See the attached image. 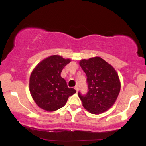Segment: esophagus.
<instances>
[{"mask_svg":"<svg viewBox=\"0 0 146 146\" xmlns=\"http://www.w3.org/2000/svg\"><path fill=\"white\" fill-rule=\"evenodd\" d=\"M75 90H76V91L77 92H78V86H75Z\"/></svg>","mask_w":146,"mask_h":146,"instance_id":"obj_1","label":"esophagus"}]
</instances>
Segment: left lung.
<instances>
[{
  "instance_id": "obj_1",
  "label": "left lung",
  "mask_w": 146,
  "mask_h": 146,
  "mask_svg": "<svg viewBox=\"0 0 146 146\" xmlns=\"http://www.w3.org/2000/svg\"><path fill=\"white\" fill-rule=\"evenodd\" d=\"M80 65L86 75L88 92L78 96L83 106L92 114L106 111L114 104L120 92L119 79L116 71L100 57L82 60Z\"/></svg>"
}]
</instances>
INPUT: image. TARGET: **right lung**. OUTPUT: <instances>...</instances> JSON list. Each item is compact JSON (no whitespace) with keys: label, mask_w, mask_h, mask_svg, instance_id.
I'll list each match as a JSON object with an SVG mask.
<instances>
[{"label":"right lung","mask_w":146,"mask_h":146,"mask_svg":"<svg viewBox=\"0 0 146 146\" xmlns=\"http://www.w3.org/2000/svg\"><path fill=\"white\" fill-rule=\"evenodd\" d=\"M71 62L60 56H52L38 64L31 73L29 90L37 105L46 111H55L66 104L68 98L76 93L68 88L61 77L62 69Z\"/></svg>","instance_id":"right-lung-1"}]
</instances>
